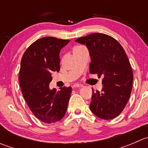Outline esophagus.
I'll return each instance as SVG.
<instances>
[{
  "label": "esophagus",
  "mask_w": 148,
  "mask_h": 148,
  "mask_svg": "<svg viewBox=\"0 0 148 148\" xmlns=\"http://www.w3.org/2000/svg\"><path fill=\"white\" fill-rule=\"evenodd\" d=\"M82 87V85L79 84H74L72 86V88H80Z\"/></svg>",
  "instance_id": "1"
}]
</instances>
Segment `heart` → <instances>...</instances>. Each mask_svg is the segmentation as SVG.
<instances>
[{"label": "heart", "mask_w": 148, "mask_h": 148, "mask_svg": "<svg viewBox=\"0 0 148 148\" xmlns=\"http://www.w3.org/2000/svg\"><path fill=\"white\" fill-rule=\"evenodd\" d=\"M82 47H83V46H76L75 48H74V51L77 50V49H80V48H82Z\"/></svg>", "instance_id": "1"}]
</instances>
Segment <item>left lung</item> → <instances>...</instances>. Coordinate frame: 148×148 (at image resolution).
<instances>
[{
	"label": "left lung",
	"instance_id": "obj_1",
	"mask_svg": "<svg viewBox=\"0 0 148 148\" xmlns=\"http://www.w3.org/2000/svg\"><path fill=\"white\" fill-rule=\"evenodd\" d=\"M87 47L91 58L89 72L103 77L102 89H92L91 111L103 120L117 117L130 97L133 73L127 56L120 43L104 34H89L75 40Z\"/></svg>",
	"mask_w": 148,
	"mask_h": 148
}]
</instances>
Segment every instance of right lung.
Segmentation results:
<instances>
[{"label":"right lung","instance_id":"right-lung-1","mask_svg":"<svg viewBox=\"0 0 148 148\" xmlns=\"http://www.w3.org/2000/svg\"><path fill=\"white\" fill-rule=\"evenodd\" d=\"M69 40L44 37L24 52L21 62L19 83L23 98L33 114L45 123H53L65 115L72 89H49L51 73L59 71L61 49Z\"/></svg>","mask_w":148,"mask_h":148}]
</instances>
